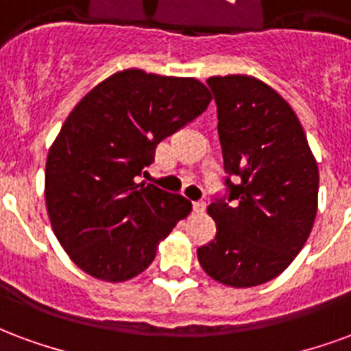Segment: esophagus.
<instances>
[{"label":"esophagus","instance_id":"obj_1","mask_svg":"<svg viewBox=\"0 0 351 351\" xmlns=\"http://www.w3.org/2000/svg\"><path fill=\"white\" fill-rule=\"evenodd\" d=\"M206 208L205 201H193V213L195 214H203Z\"/></svg>","mask_w":351,"mask_h":351}]
</instances>
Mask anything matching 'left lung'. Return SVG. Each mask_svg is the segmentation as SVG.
Wrapping results in <instances>:
<instances>
[{
	"instance_id": "left-lung-1",
	"label": "left lung",
	"mask_w": 351,
	"mask_h": 351,
	"mask_svg": "<svg viewBox=\"0 0 351 351\" xmlns=\"http://www.w3.org/2000/svg\"><path fill=\"white\" fill-rule=\"evenodd\" d=\"M206 82L218 105L223 169L237 184L228 178V201L206 208L216 237L197 259L223 286H261L286 271L312 231L316 158L293 108L263 80L226 75Z\"/></svg>"
}]
</instances>
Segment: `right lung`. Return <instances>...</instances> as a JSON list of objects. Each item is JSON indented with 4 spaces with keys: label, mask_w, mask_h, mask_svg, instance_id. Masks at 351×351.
<instances>
[{
    "label": "right lung",
    "mask_w": 351,
    "mask_h": 351,
    "mask_svg": "<svg viewBox=\"0 0 351 351\" xmlns=\"http://www.w3.org/2000/svg\"><path fill=\"white\" fill-rule=\"evenodd\" d=\"M210 99L193 77L131 67L77 103L47 156L45 201L54 235L80 271L112 284L135 278L191 213L184 195L135 176L152 163L156 146Z\"/></svg>",
    "instance_id": "1"
}]
</instances>
